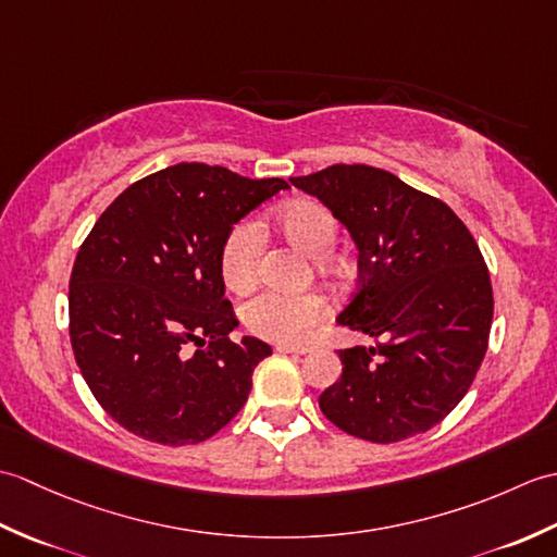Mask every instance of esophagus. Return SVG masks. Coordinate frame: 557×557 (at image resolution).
<instances>
[{"label":"esophagus","mask_w":557,"mask_h":557,"mask_svg":"<svg viewBox=\"0 0 557 557\" xmlns=\"http://www.w3.org/2000/svg\"><path fill=\"white\" fill-rule=\"evenodd\" d=\"M275 351H280V354H306L309 349H306V347H292V345H277Z\"/></svg>","instance_id":"obj_1"}]
</instances>
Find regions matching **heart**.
Returning <instances> with one entry per match:
<instances>
[{
    "label": "heart",
    "instance_id": "b5f03b06",
    "mask_svg": "<svg viewBox=\"0 0 557 557\" xmlns=\"http://www.w3.org/2000/svg\"><path fill=\"white\" fill-rule=\"evenodd\" d=\"M277 227L287 239L299 246L304 253L315 258L321 270L330 268V251L339 236V222L335 212L318 200H297L277 212ZM260 234L258 222H236L224 236L220 251L222 277L232 289L251 285L258 270ZM330 313L327 301L321 294H285L275 289L258 292L256 297L242 306V321L253 335L280 342V345H297L311 330L325 321Z\"/></svg>",
    "mask_w": 557,
    "mask_h": 557
}]
</instances>
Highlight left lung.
Returning a JSON list of instances; mask_svg holds the SVG:
<instances>
[{"label": "left lung", "instance_id": "obj_1", "mask_svg": "<svg viewBox=\"0 0 557 557\" xmlns=\"http://www.w3.org/2000/svg\"><path fill=\"white\" fill-rule=\"evenodd\" d=\"M335 212L359 248V287L339 325L377 337L339 349L342 375L318 397L337 429L399 443L441 423L486 357L493 289L474 242L443 200L369 164L289 180Z\"/></svg>", "mask_w": 557, "mask_h": 557}]
</instances>
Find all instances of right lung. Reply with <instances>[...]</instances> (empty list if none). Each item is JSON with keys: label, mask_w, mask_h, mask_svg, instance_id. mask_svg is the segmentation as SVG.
Masks as SVG:
<instances>
[{"label": "right lung", "mask_w": 557, "mask_h": 557, "mask_svg": "<svg viewBox=\"0 0 557 557\" xmlns=\"http://www.w3.org/2000/svg\"><path fill=\"white\" fill-rule=\"evenodd\" d=\"M282 188L275 176L180 162L128 186L90 230L71 270L69 335L90 393L126 431L196 445L246 405L272 349L230 339L239 321L220 251L234 224Z\"/></svg>", "instance_id": "right-lung-1"}]
</instances>
